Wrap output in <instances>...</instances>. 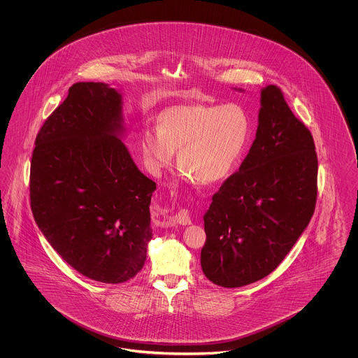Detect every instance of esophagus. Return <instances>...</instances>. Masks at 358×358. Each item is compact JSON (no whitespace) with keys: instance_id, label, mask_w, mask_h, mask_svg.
I'll return each mask as SVG.
<instances>
[{"instance_id":"obj_1","label":"esophagus","mask_w":358,"mask_h":358,"mask_svg":"<svg viewBox=\"0 0 358 358\" xmlns=\"http://www.w3.org/2000/svg\"><path fill=\"white\" fill-rule=\"evenodd\" d=\"M190 216H189V212L187 209H181L178 210V213L173 215L169 219H166V224L168 225H176V224H180V225H190Z\"/></svg>"}]
</instances>
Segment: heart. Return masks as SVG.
Instances as JSON below:
<instances>
[{
    "instance_id": "1",
    "label": "heart",
    "mask_w": 358,
    "mask_h": 358,
    "mask_svg": "<svg viewBox=\"0 0 358 358\" xmlns=\"http://www.w3.org/2000/svg\"><path fill=\"white\" fill-rule=\"evenodd\" d=\"M251 138L248 113L236 103L185 104L166 108L158 118V129L141 133L143 162L154 176H161L174 161L187 180L194 177L215 184L229 177Z\"/></svg>"
}]
</instances>
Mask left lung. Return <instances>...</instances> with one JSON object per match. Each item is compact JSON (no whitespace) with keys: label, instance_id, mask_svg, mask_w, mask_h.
<instances>
[{"label":"left lung","instance_id":"left-lung-1","mask_svg":"<svg viewBox=\"0 0 358 358\" xmlns=\"http://www.w3.org/2000/svg\"><path fill=\"white\" fill-rule=\"evenodd\" d=\"M317 173L311 133L276 85L263 87L250 153L213 194L204 215L205 276L235 289L273 273L311 220Z\"/></svg>","mask_w":358,"mask_h":358}]
</instances>
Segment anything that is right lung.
Wrapping results in <instances>:
<instances>
[{"label": "right lung", "instance_id": "add662e5", "mask_svg": "<svg viewBox=\"0 0 358 358\" xmlns=\"http://www.w3.org/2000/svg\"><path fill=\"white\" fill-rule=\"evenodd\" d=\"M120 90L80 82L43 124L31 162V208L52 248L102 283H123L145 264L153 238L155 182L123 138Z\"/></svg>", "mask_w": 358, "mask_h": 358}]
</instances>
